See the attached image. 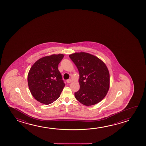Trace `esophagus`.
Instances as JSON below:
<instances>
[{
    "mask_svg": "<svg viewBox=\"0 0 146 146\" xmlns=\"http://www.w3.org/2000/svg\"><path fill=\"white\" fill-rule=\"evenodd\" d=\"M66 82H67V83H70L72 82V80H71V79H68V80L66 81Z\"/></svg>",
    "mask_w": 146,
    "mask_h": 146,
    "instance_id": "34e87169",
    "label": "esophagus"
}]
</instances>
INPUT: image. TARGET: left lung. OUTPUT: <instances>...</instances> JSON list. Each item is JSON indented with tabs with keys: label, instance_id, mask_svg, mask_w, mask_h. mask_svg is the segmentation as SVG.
Here are the masks:
<instances>
[{
	"label": "left lung",
	"instance_id": "obj_1",
	"mask_svg": "<svg viewBox=\"0 0 146 146\" xmlns=\"http://www.w3.org/2000/svg\"><path fill=\"white\" fill-rule=\"evenodd\" d=\"M69 57L77 66L80 75V89L75 93V98L85 106L101 101L110 85V74L105 64L98 57L85 52L75 53Z\"/></svg>",
	"mask_w": 146,
	"mask_h": 146
}]
</instances>
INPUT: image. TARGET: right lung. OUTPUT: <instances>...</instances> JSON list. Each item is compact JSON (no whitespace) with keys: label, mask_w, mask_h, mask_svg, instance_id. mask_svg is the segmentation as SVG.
<instances>
[{"label":"right lung","mask_w":146,"mask_h":146,"mask_svg":"<svg viewBox=\"0 0 146 146\" xmlns=\"http://www.w3.org/2000/svg\"><path fill=\"white\" fill-rule=\"evenodd\" d=\"M64 55L53 54L37 60L30 68L28 84L30 92L35 99L48 105L56 101L65 86L58 64Z\"/></svg>","instance_id":"add662e5"}]
</instances>
